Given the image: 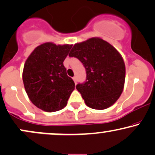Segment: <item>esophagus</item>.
I'll list each match as a JSON object with an SVG mask.
<instances>
[{"label":"esophagus","mask_w":155,"mask_h":155,"mask_svg":"<svg viewBox=\"0 0 155 155\" xmlns=\"http://www.w3.org/2000/svg\"><path fill=\"white\" fill-rule=\"evenodd\" d=\"M73 80L74 81V82H75V84L76 83V76H74V77H73Z\"/></svg>","instance_id":"1"}]
</instances>
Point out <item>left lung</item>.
Returning <instances> with one entry per match:
<instances>
[{"mask_svg": "<svg viewBox=\"0 0 155 155\" xmlns=\"http://www.w3.org/2000/svg\"><path fill=\"white\" fill-rule=\"evenodd\" d=\"M69 56L78 58L86 69V81L76 85L85 104L97 110L114 104L125 81V65L120 53L104 39L93 37L74 44Z\"/></svg>", "mask_w": 155, "mask_h": 155, "instance_id": "obj_1", "label": "left lung"}]
</instances>
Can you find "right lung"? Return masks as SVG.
Segmentation results:
<instances>
[{
	"instance_id": "add662e5",
	"label": "right lung",
	"mask_w": 155,
	"mask_h": 155,
	"mask_svg": "<svg viewBox=\"0 0 155 155\" xmlns=\"http://www.w3.org/2000/svg\"><path fill=\"white\" fill-rule=\"evenodd\" d=\"M72 46L44 43L35 48L25 63L22 80L27 95L44 111L63 109L75 89L63 65Z\"/></svg>"
}]
</instances>
